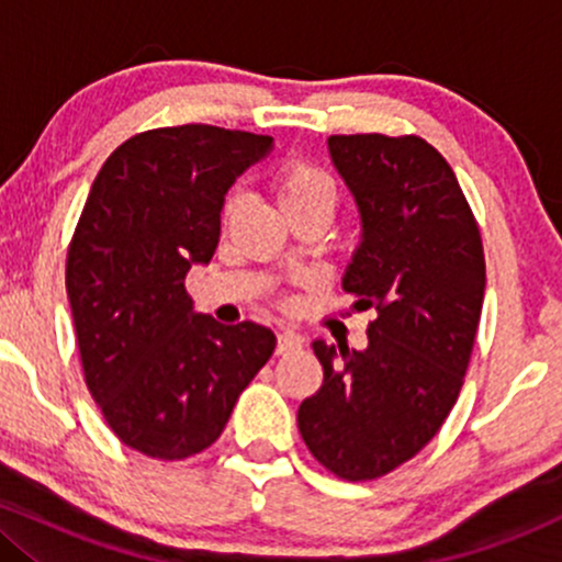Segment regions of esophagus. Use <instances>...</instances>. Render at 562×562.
<instances>
[{
	"mask_svg": "<svg viewBox=\"0 0 562 562\" xmlns=\"http://www.w3.org/2000/svg\"><path fill=\"white\" fill-rule=\"evenodd\" d=\"M295 348H301L299 335L290 333V330L277 335V353H290V351H295Z\"/></svg>",
	"mask_w": 562,
	"mask_h": 562,
	"instance_id": "1",
	"label": "esophagus"
}]
</instances>
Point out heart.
Listing matches in <instances>:
<instances>
[{
    "label": "heart",
    "mask_w": 562,
    "mask_h": 562,
    "mask_svg": "<svg viewBox=\"0 0 562 562\" xmlns=\"http://www.w3.org/2000/svg\"><path fill=\"white\" fill-rule=\"evenodd\" d=\"M274 195L280 200V209L285 211V216L293 222V218L301 216H325L330 218L338 209L340 190L338 182L333 179V173L322 169L319 164L308 158H288L277 166L274 177ZM245 205V192L232 190L227 192L222 203V224H227L240 214Z\"/></svg>",
    "instance_id": "obj_1"
}]
</instances>
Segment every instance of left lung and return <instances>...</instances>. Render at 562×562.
Segmentation results:
<instances>
[{
  "instance_id": "8db88e82",
  "label": "left lung",
  "mask_w": 562,
  "mask_h": 562,
  "mask_svg": "<svg viewBox=\"0 0 562 562\" xmlns=\"http://www.w3.org/2000/svg\"><path fill=\"white\" fill-rule=\"evenodd\" d=\"M335 169L362 214L344 277L375 308L364 351L314 340L325 380L299 406L322 468L375 481L428 447L457 404L479 333L486 259L447 158L417 134H333Z\"/></svg>"
}]
</instances>
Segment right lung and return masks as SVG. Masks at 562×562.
I'll return each instance as SVG.
<instances>
[{
    "label": "right lung",
    "mask_w": 562,
    "mask_h": 562,
    "mask_svg": "<svg viewBox=\"0 0 562 562\" xmlns=\"http://www.w3.org/2000/svg\"><path fill=\"white\" fill-rule=\"evenodd\" d=\"M272 142L209 124L134 134L102 164L70 237L83 383L119 441L153 460L209 449L277 346L256 322L192 314L184 288L214 256L232 182Z\"/></svg>",
    "instance_id": "right-lung-1"
}]
</instances>
